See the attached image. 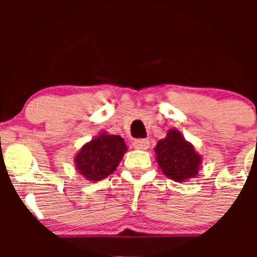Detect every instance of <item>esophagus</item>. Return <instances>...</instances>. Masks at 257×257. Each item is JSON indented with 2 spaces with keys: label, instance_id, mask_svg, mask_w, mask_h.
Returning a JSON list of instances; mask_svg holds the SVG:
<instances>
[{
  "label": "esophagus",
  "instance_id": "1",
  "mask_svg": "<svg viewBox=\"0 0 257 257\" xmlns=\"http://www.w3.org/2000/svg\"><path fill=\"white\" fill-rule=\"evenodd\" d=\"M133 145L137 150H147L150 147V141L145 140V139H139V140L134 141Z\"/></svg>",
  "mask_w": 257,
  "mask_h": 257
}]
</instances>
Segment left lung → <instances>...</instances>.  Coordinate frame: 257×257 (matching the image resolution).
Returning a JSON list of instances; mask_svg holds the SVG:
<instances>
[{
  "mask_svg": "<svg viewBox=\"0 0 257 257\" xmlns=\"http://www.w3.org/2000/svg\"><path fill=\"white\" fill-rule=\"evenodd\" d=\"M155 153L158 168L168 179L185 182L198 175L202 156L178 129L168 131L166 138L156 145Z\"/></svg>",
  "mask_w": 257,
  "mask_h": 257,
  "instance_id": "left-lung-1",
  "label": "left lung"
}]
</instances>
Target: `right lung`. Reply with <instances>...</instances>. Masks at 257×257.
<instances>
[{
    "instance_id": "add662e5",
    "label": "right lung",
    "mask_w": 257,
    "mask_h": 257,
    "mask_svg": "<svg viewBox=\"0 0 257 257\" xmlns=\"http://www.w3.org/2000/svg\"><path fill=\"white\" fill-rule=\"evenodd\" d=\"M126 150L124 140L119 135L100 132L75 155L76 170L85 180L100 181L117 169Z\"/></svg>"
}]
</instances>
